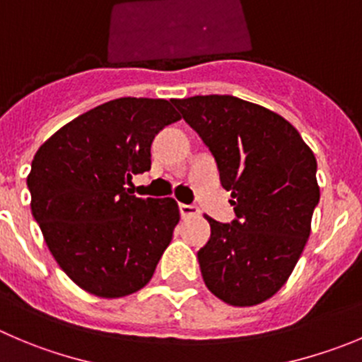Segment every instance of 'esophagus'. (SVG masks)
Here are the masks:
<instances>
[{
  "instance_id": "1",
  "label": "esophagus",
  "mask_w": 362,
  "mask_h": 362,
  "mask_svg": "<svg viewBox=\"0 0 362 362\" xmlns=\"http://www.w3.org/2000/svg\"><path fill=\"white\" fill-rule=\"evenodd\" d=\"M179 211H181V216L199 215V208L195 204H179Z\"/></svg>"
}]
</instances>
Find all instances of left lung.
<instances>
[{"label":"left lung","mask_w":362,"mask_h":362,"mask_svg":"<svg viewBox=\"0 0 362 362\" xmlns=\"http://www.w3.org/2000/svg\"><path fill=\"white\" fill-rule=\"evenodd\" d=\"M215 156L236 218H209L197 252L206 286L236 308L277 293L293 272L320 201L316 158L300 133L272 110L235 95L172 99Z\"/></svg>","instance_id":"8db88e82"}]
</instances>
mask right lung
Returning <instances> with one entry per match:
<instances>
[{"label":"right lung","mask_w":362,"mask_h":362,"mask_svg":"<svg viewBox=\"0 0 362 362\" xmlns=\"http://www.w3.org/2000/svg\"><path fill=\"white\" fill-rule=\"evenodd\" d=\"M179 113L165 99L120 98L76 117L37 151L33 218L58 267L81 290L119 298L142 290L179 222L172 197L126 185L151 168V144Z\"/></svg>","instance_id":"1"}]
</instances>
